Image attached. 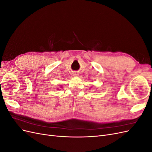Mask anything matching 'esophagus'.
<instances>
[{"instance_id": "obj_1", "label": "esophagus", "mask_w": 152, "mask_h": 152, "mask_svg": "<svg viewBox=\"0 0 152 152\" xmlns=\"http://www.w3.org/2000/svg\"><path fill=\"white\" fill-rule=\"evenodd\" d=\"M73 77H77V76H78V73H76V72L73 73Z\"/></svg>"}]
</instances>
